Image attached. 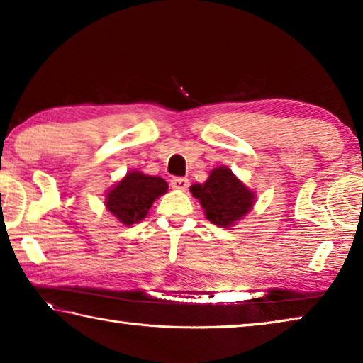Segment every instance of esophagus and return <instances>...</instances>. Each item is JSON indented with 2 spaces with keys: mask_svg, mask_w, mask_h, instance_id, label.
Returning <instances> with one entry per match:
<instances>
[{
  "mask_svg": "<svg viewBox=\"0 0 363 363\" xmlns=\"http://www.w3.org/2000/svg\"><path fill=\"white\" fill-rule=\"evenodd\" d=\"M171 187L176 190H187L189 179L187 177H173V179H171Z\"/></svg>",
  "mask_w": 363,
  "mask_h": 363,
  "instance_id": "1",
  "label": "esophagus"
}]
</instances>
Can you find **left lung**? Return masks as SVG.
Segmentation results:
<instances>
[{
  "label": "left lung",
  "mask_w": 363,
  "mask_h": 363,
  "mask_svg": "<svg viewBox=\"0 0 363 363\" xmlns=\"http://www.w3.org/2000/svg\"><path fill=\"white\" fill-rule=\"evenodd\" d=\"M190 194L200 201L206 219L219 227H233L256 203V194L227 167L211 169L203 184L190 186Z\"/></svg>",
  "instance_id": "1"
}]
</instances>
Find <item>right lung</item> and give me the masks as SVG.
Returning <instances> with one entry per match:
<instances>
[{"label":"right lung","mask_w":363,"mask_h":363,"mask_svg":"<svg viewBox=\"0 0 363 363\" xmlns=\"http://www.w3.org/2000/svg\"><path fill=\"white\" fill-rule=\"evenodd\" d=\"M168 192L163 177L144 174L143 171H128L106 194V208L123 225L140 223L153 205V201Z\"/></svg>","instance_id":"1"}]
</instances>
